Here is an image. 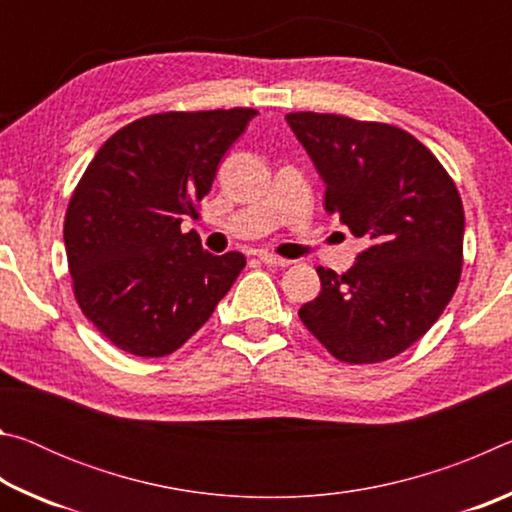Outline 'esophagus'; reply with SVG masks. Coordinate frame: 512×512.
I'll list each match as a JSON object with an SVG mask.
<instances>
[{"label": "esophagus", "mask_w": 512, "mask_h": 512, "mask_svg": "<svg viewBox=\"0 0 512 512\" xmlns=\"http://www.w3.org/2000/svg\"><path fill=\"white\" fill-rule=\"evenodd\" d=\"M257 257H259V262L266 264V266H273V268H284V266L291 264L289 259H282V257L273 255V253H266V250H264V253H259Z\"/></svg>", "instance_id": "obj_1"}]
</instances>
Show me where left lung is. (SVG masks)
<instances>
[{
	"label": "left lung",
	"instance_id": "8db88e82",
	"mask_svg": "<svg viewBox=\"0 0 512 512\" xmlns=\"http://www.w3.org/2000/svg\"><path fill=\"white\" fill-rule=\"evenodd\" d=\"M287 124L323 180L325 210L363 244L348 273L316 268L323 289L298 316L336 359H391L429 332L461 280L454 180L402 128L318 112Z\"/></svg>",
	"mask_w": 512,
	"mask_h": 512
}]
</instances>
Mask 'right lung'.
I'll return each instance as SVG.
<instances>
[{
    "label": "right lung",
    "mask_w": 512,
    "mask_h": 512,
    "mask_svg": "<svg viewBox=\"0 0 512 512\" xmlns=\"http://www.w3.org/2000/svg\"><path fill=\"white\" fill-rule=\"evenodd\" d=\"M250 108L162 112L133 121L88 164L65 216V253L85 318L135 357L178 350L212 316L246 257L212 255L196 216Z\"/></svg>",
    "instance_id": "obj_1"
}]
</instances>
